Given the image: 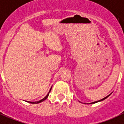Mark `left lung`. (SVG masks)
<instances>
[{
	"label": "left lung",
	"mask_w": 124,
	"mask_h": 124,
	"mask_svg": "<svg viewBox=\"0 0 124 124\" xmlns=\"http://www.w3.org/2000/svg\"><path fill=\"white\" fill-rule=\"evenodd\" d=\"M112 93H110V94H108V96H106V97H105V98H103V99H101V100H98V101H94V102L90 103H87V104H92V103H97V102H99V101H101L104 100H105L106 98H107L109 96H110V94H112ZM79 102H80V101H79Z\"/></svg>",
	"instance_id": "8db88e82"
}]
</instances>
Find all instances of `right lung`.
I'll use <instances>...</instances> for the list:
<instances>
[{
	"instance_id": "1",
	"label": "right lung",
	"mask_w": 124,
	"mask_h": 124,
	"mask_svg": "<svg viewBox=\"0 0 124 124\" xmlns=\"http://www.w3.org/2000/svg\"><path fill=\"white\" fill-rule=\"evenodd\" d=\"M52 87H51V88H50V89L49 92L48 93V94H46V96L43 98L42 100H39V101H27V102L30 103H33V104H37V103H39L42 102V101H43L45 100H46V98H48V95H49L50 92V91H51V89H52Z\"/></svg>"
}]
</instances>
